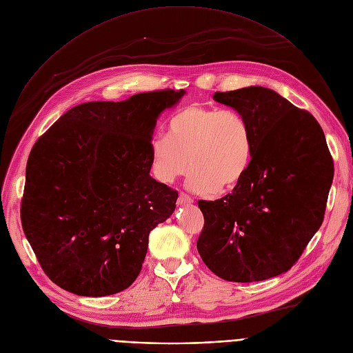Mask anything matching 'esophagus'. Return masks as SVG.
<instances>
[{"instance_id":"34e87169","label":"esophagus","mask_w":353,"mask_h":353,"mask_svg":"<svg viewBox=\"0 0 353 353\" xmlns=\"http://www.w3.org/2000/svg\"><path fill=\"white\" fill-rule=\"evenodd\" d=\"M177 201H179V205H192L193 199L189 194H186V193H180Z\"/></svg>"}]
</instances>
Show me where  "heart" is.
<instances>
[{
  "instance_id": "obj_1",
  "label": "heart",
  "mask_w": 353,
  "mask_h": 353,
  "mask_svg": "<svg viewBox=\"0 0 353 353\" xmlns=\"http://www.w3.org/2000/svg\"><path fill=\"white\" fill-rule=\"evenodd\" d=\"M253 136L248 120L236 110L190 104L169 120V137L152 140L156 177L173 183L189 169V188L199 193L236 188L249 172Z\"/></svg>"
}]
</instances>
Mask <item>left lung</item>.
I'll return each mask as SVG.
<instances>
[{
	"mask_svg": "<svg viewBox=\"0 0 353 353\" xmlns=\"http://www.w3.org/2000/svg\"><path fill=\"white\" fill-rule=\"evenodd\" d=\"M242 114L253 136L249 172L232 193L199 200L205 226L197 250L229 282H259L288 272L321 228L333 160L309 111L265 87L216 91Z\"/></svg>",
	"mask_w": 353,
	"mask_h": 353,
	"instance_id": "8db88e82",
	"label": "left lung"
}]
</instances>
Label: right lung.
<instances>
[{"label":"right lung","instance_id":"obj_1","mask_svg":"<svg viewBox=\"0 0 353 353\" xmlns=\"http://www.w3.org/2000/svg\"><path fill=\"white\" fill-rule=\"evenodd\" d=\"M183 90L68 110L35 141L21 225L50 279L80 296L114 294L139 276L148 234L176 209L177 190L150 176L159 114Z\"/></svg>","mask_w":353,"mask_h":353}]
</instances>
